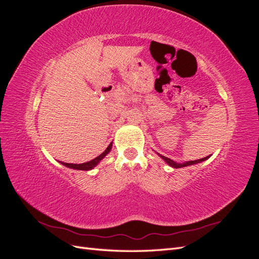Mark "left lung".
<instances>
[{"label": "left lung", "mask_w": 259, "mask_h": 259, "mask_svg": "<svg viewBox=\"0 0 259 259\" xmlns=\"http://www.w3.org/2000/svg\"><path fill=\"white\" fill-rule=\"evenodd\" d=\"M161 158L165 161L168 165H170L171 167H175V168H180V167H185V166H188V165H192V164H197V163H200L202 161H205L208 159V156H205V158H202V159H199V160H194V161H189V162H186V163H183V164H179V163H176L174 162L173 160H170L168 158H166V156H163L161 155Z\"/></svg>", "instance_id": "obj_1"}]
</instances>
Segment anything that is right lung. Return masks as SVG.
Here are the masks:
<instances>
[{
	"instance_id": "1",
	"label": "right lung",
	"mask_w": 259,
	"mask_h": 259,
	"mask_svg": "<svg viewBox=\"0 0 259 259\" xmlns=\"http://www.w3.org/2000/svg\"><path fill=\"white\" fill-rule=\"evenodd\" d=\"M111 146H112V144L109 145L108 148L106 149V150H105L103 153L99 154L98 156H96L95 159H93V160L90 161V162H85V163H82V164H72V163L61 162V164H64V165L67 166V167L74 168V169H80V170H89V169H92V168L95 167V166L97 165V164L105 158V156L109 153V151L111 150Z\"/></svg>"
}]
</instances>
